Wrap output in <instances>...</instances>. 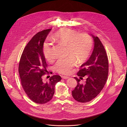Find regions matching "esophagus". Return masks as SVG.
<instances>
[{"label":"esophagus","instance_id":"1","mask_svg":"<svg viewBox=\"0 0 127 127\" xmlns=\"http://www.w3.org/2000/svg\"><path fill=\"white\" fill-rule=\"evenodd\" d=\"M62 78L63 79H68L69 78V77L68 76H62Z\"/></svg>","mask_w":127,"mask_h":127}]
</instances>
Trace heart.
I'll return each instance as SVG.
<instances>
[{
    "label": "heart",
    "instance_id": "obj_1",
    "mask_svg": "<svg viewBox=\"0 0 127 127\" xmlns=\"http://www.w3.org/2000/svg\"><path fill=\"white\" fill-rule=\"evenodd\" d=\"M52 40L66 46V55L69 56L59 60L56 63L55 69L60 74H69L75 65L76 61L81 63L86 61L92 49L93 40L91 37L85 33H78L74 30L62 29L53 35ZM43 52L45 59L48 61L54 59L50 44L46 43L44 44Z\"/></svg>",
    "mask_w": 127,
    "mask_h": 127
}]
</instances>
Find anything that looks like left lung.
<instances>
[{
    "mask_svg": "<svg viewBox=\"0 0 127 127\" xmlns=\"http://www.w3.org/2000/svg\"><path fill=\"white\" fill-rule=\"evenodd\" d=\"M94 49L88 60L83 64L77 75L87 77L86 84H80V79L74 77L77 85L72 92V96L80 102H87L96 97L103 89L108 74V61L104 47L97 37L93 36Z\"/></svg>",
    "mask_w": 127,
    "mask_h": 127,
    "instance_id": "left-lung-1",
    "label": "left lung"
}]
</instances>
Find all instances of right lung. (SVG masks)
Listing matches in <instances>:
<instances>
[{"instance_id":"add662e5","label":"right lung","mask_w":127,"mask_h":127,"mask_svg":"<svg viewBox=\"0 0 127 127\" xmlns=\"http://www.w3.org/2000/svg\"><path fill=\"white\" fill-rule=\"evenodd\" d=\"M51 29L36 33L25 47L21 55L19 72L25 93L34 102L44 104L53 98L55 86L62 78L55 75L45 82L43 76L48 73V65L43 52L44 42Z\"/></svg>"}]
</instances>
